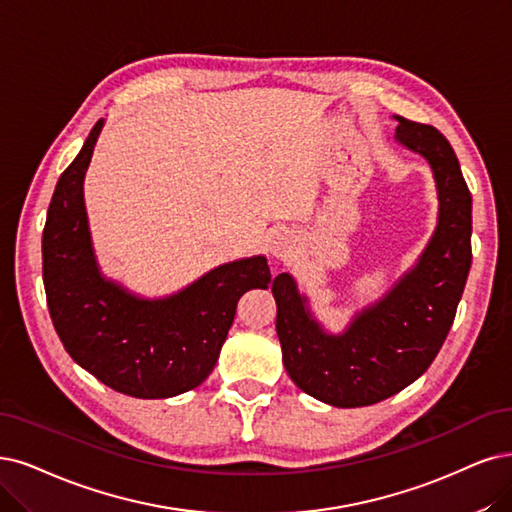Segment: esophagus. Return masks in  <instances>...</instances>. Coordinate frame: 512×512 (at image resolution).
Listing matches in <instances>:
<instances>
[{"label":"esophagus","mask_w":512,"mask_h":512,"mask_svg":"<svg viewBox=\"0 0 512 512\" xmlns=\"http://www.w3.org/2000/svg\"><path fill=\"white\" fill-rule=\"evenodd\" d=\"M268 249H270V253H272L274 257L287 259V255H289V251H291V238H289V234L276 232V234L270 238V242H268Z\"/></svg>","instance_id":"obj_1"}]
</instances>
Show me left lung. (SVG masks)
<instances>
[{"mask_svg": "<svg viewBox=\"0 0 512 512\" xmlns=\"http://www.w3.org/2000/svg\"><path fill=\"white\" fill-rule=\"evenodd\" d=\"M396 141L420 154L437 183L439 217L426 249L392 289L329 333L291 274L272 282L282 363L295 386L333 407L375 405L430 367L456 318L470 272L472 198L441 132L394 116Z\"/></svg>", "mask_w": 512, "mask_h": 512, "instance_id": "obj_1", "label": "left lung"}]
</instances>
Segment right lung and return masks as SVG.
<instances>
[{"mask_svg":"<svg viewBox=\"0 0 512 512\" xmlns=\"http://www.w3.org/2000/svg\"><path fill=\"white\" fill-rule=\"evenodd\" d=\"M105 120L90 130L48 206L42 238L52 325L69 356L105 386L135 399H170L211 375L234 323L238 299L268 289V259L221 263L192 285L141 297L107 278L94 255L84 177Z\"/></svg>","mask_w":512,"mask_h":512,"instance_id":"obj_1","label":"right lung"}]
</instances>
